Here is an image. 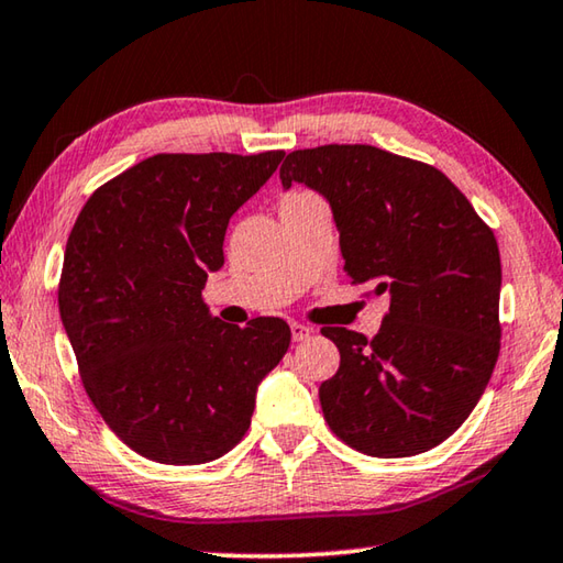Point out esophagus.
I'll list each match as a JSON object with an SVG mask.
<instances>
[{"mask_svg": "<svg viewBox=\"0 0 563 563\" xmlns=\"http://www.w3.org/2000/svg\"><path fill=\"white\" fill-rule=\"evenodd\" d=\"M290 335H292L295 342H300V340H308L312 335V330L308 325H302V322H292Z\"/></svg>", "mask_w": 563, "mask_h": 563, "instance_id": "1", "label": "esophagus"}]
</instances>
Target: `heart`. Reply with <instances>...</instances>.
Wrapping results in <instances>:
<instances>
[{"label":"heart","mask_w":563,"mask_h":563,"mask_svg":"<svg viewBox=\"0 0 563 563\" xmlns=\"http://www.w3.org/2000/svg\"><path fill=\"white\" fill-rule=\"evenodd\" d=\"M292 196H302V194H292Z\"/></svg>","instance_id":"obj_1"}]
</instances>
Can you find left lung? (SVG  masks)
Returning <instances> with one entry per match:
<instances>
[{
  "label": "left lung",
  "instance_id": "1",
  "mask_svg": "<svg viewBox=\"0 0 563 563\" xmlns=\"http://www.w3.org/2000/svg\"><path fill=\"white\" fill-rule=\"evenodd\" d=\"M280 180L325 198L345 273L389 298L373 340L322 328L340 350L320 385L330 430L383 460L432 450L472 415L499 357L492 228L442 170L375 146L292 151Z\"/></svg>",
  "mask_w": 563,
  "mask_h": 563
}]
</instances>
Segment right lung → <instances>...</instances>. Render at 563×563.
<instances>
[{
    "label": "right lung",
    "mask_w": 563,
    "mask_h": 563,
    "mask_svg": "<svg viewBox=\"0 0 563 563\" xmlns=\"http://www.w3.org/2000/svg\"><path fill=\"white\" fill-rule=\"evenodd\" d=\"M283 156H151L76 218L59 283L66 338L103 422L146 460L203 464L233 450L288 352V322L228 325L201 295L223 268L228 221Z\"/></svg>",
    "instance_id": "obj_1"
}]
</instances>
